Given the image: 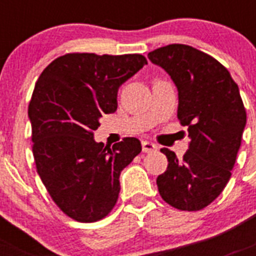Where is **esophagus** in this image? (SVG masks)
I'll return each instance as SVG.
<instances>
[{
	"label": "esophagus",
	"mask_w": 256,
	"mask_h": 256,
	"mask_svg": "<svg viewBox=\"0 0 256 256\" xmlns=\"http://www.w3.org/2000/svg\"><path fill=\"white\" fill-rule=\"evenodd\" d=\"M158 150V146L150 141H142V151L144 152H152V151Z\"/></svg>",
	"instance_id": "obj_1"
}]
</instances>
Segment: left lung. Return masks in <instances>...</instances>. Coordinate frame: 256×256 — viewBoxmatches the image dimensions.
Instances as JSON below:
<instances>
[{"instance_id":"8db88e82","label":"left lung","mask_w":256,"mask_h":256,"mask_svg":"<svg viewBox=\"0 0 256 256\" xmlns=\"http://www.w3.org/2000/svg\"><path fill=\"white\" fill-rule=\"evenodd\" d=\"M148 58L177 87V116L191 138L182 160L162 148L168 168L156 180L159 194L176 209H204L230 180L241 146L246 112L238 86L219 61L191 46L169 44Z\"/></svg>"}]
</instances>
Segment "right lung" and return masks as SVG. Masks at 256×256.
Instances as JSON below:
<instances>
[{
  "label": "right lung",
  "mask_w": 256,
  "mask_h": 256,
  "mask_svg": "<svg viewBox=\"0 0 256 256\" xmlns=\"http://www.w3.org/2000/svg\"><path fill=\"white\" fill-rule=\"evenodd\" d=\"M148 64L144 56L68 54L38 78L28 108L36 166L56 205L83 223L116 204L119 177L142 150L126 137L112 148L94 141L102 114L118 108V90Z\"/></svg>",
  "instance_id": "obj_1"
}]
</instances>
